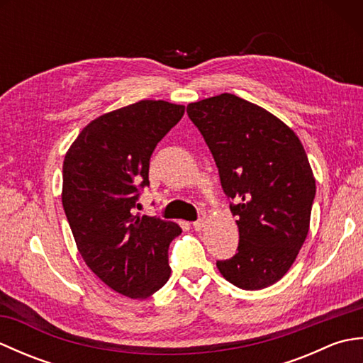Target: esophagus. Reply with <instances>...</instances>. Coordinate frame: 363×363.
Listing matches in <instances>:
<instances>
[{"label":"esophagus","instance_id":"obj_1","mask_svg":"<svg viewBox=\"0 0 363 363\" xmlns=\"http://www.w3.org/2000/svg\"><path fill=\"white\" fill-rule=\"evenodd\" d=\"M204 226H206V220H203V218L194 221V229H195V230H203Z\"/></svg>","mask_w":363,"mask_h":363}]
</instances>
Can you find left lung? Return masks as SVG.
I'll return each mask as SVG.
<instances>
[{"label":"left lung","mask_w":363,"mask_h":363,"mask_svg":"<svg viewBox=\"0 0 363 363\" xmlns=\"http://www.w3.org/2000/svg\"><path fill=\"white\" fill-rule=\"evenodd\" d=\"M187 113L235 201L230 212L240 240L234 257L217 262L218 272L238 289L269 287L309 234L315 177L304 146L272 112L230 94L190 103Z\"/></svg>","instance_id":"obj_1"}]
</instances>
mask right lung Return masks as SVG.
Segmentation results:
<instances>
[{
  "label": "right lung",
  "mask_w": 363,
  "mask_h": 363,
  "mask_svg": "<svg viewBox=\"0 0 363 363\" xmlns=\"http://www.w3.org/2000/svg\"><path fill=\"white\" fill-rule=\"evenodd\" d=\"M186 106L143 99L99 115L64 159L62 206L87 267L123 296L145 299L164 287L168 246L179 225L134 215L138 187L148 186L150 157Z\"/></svg>",
  "instance_id": "add662e5"
}]
</instances>
